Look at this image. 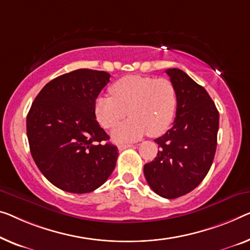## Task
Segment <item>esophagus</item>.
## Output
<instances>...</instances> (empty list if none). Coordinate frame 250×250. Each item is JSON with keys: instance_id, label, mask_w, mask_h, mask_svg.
Listing matches in <instances>:
<instances>
[{"instance_id": "obj_1", "label": "esophagus", "mask_w": 250, "mask_h": 250, "mask_svg": "<svg viewBox=\"0 0 250 250\" xmlns=\"http://www.w3.org/2000/svg\"><path fill=\"white\" fill-rule=\"evenodd\" d=\"M135 147V145H119V150H125L126 148H133Z\"/></svg>"}]
</instances>
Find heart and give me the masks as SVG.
<instances>
[{
  "label": "heart",
  "instance_id": "1",
  "mask_svg": "<svg viewBox=\"0 0 250 250\" xmlns=\"http://www.w3.org/2000/svg\"><path fill=\"white\" fill-rule=\"evenodd\" d=\"M110 96L95 100L94 112L100 125L105 129L117 125L126 115L124 124L113 130L118 143L140 139L145 135L157 137L166 132L174 120L177 94L168 78L150 76H125L111 86Z\"/></svg>",
  "mask_w": 250,
  "mask_h": 250
}]
</instances>
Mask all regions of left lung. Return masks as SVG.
<instances>
[{"instance_id": "obj_1", "label": "left lung", "mask_w": 250, "mask_h": 250, "mask_svg": "<svg viewBox=\"0 0 250 250\" xmlns=\"http://www.w3.org/2000/svg\"><path fill=\"white\" fill-rule=\"evenodd\" d=\"M177 94L176 118L165 135L155 139L157 157L145 164L152 191L176 199L193 191L207 176L217 149L219 112L210 95L178 68L166 70Z\"/></svg>"}]
</instances>
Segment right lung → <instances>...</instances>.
Masks as SVG:
<instances>
[{
    "instance_id": "1",
    "label": "right lung",
    "mask_w": 250,
    "mask_h": 250,
    "mask_svg": "<svg viewBox=\"0 0 250 250\" xmlns=\"http://www.w3.org/2000/svg\"><path fill=\"white\" fill-rule=\"evenodd\" d=\"M110 74L76 69L56 77L36 96L27 117L32 158L51 184L89 193L112 174L118 148L96 121L94 105Z\"/></svg>"
}]
</instances>
